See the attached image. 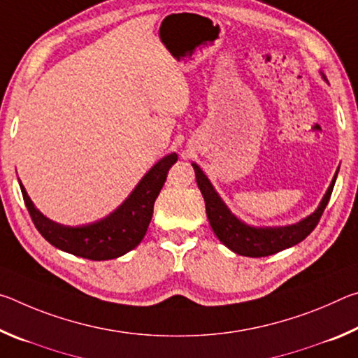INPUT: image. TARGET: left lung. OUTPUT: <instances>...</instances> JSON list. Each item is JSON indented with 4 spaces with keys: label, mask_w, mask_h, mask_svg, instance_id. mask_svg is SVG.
<instances>
[{
    "label": "left lung",
    "mask_w": 358,
    "mask_h": 358,
    "mask_svg": "<svg viewBox=\"0 0 358 358\" xmlns=\"http://www.w3.org/2000/svg\"><path fill=\"white\" fill-rule=\"evenodd\" d=\"M194 171H196V180L197 186L201 189L203 201H205V210H207V216L210 221V226L216 234V237L220 238L222 245H226L229 250L240 254V256L248 257H265L270 254L280 252L286 248L294 246L300 243L301 240H305L310 235L314 227L317 226L320 217H322L324 210L327 203L330 201L333 186H335L336 175L333 178L329 191L320 202L319 208L314 211L311 216H308L306 220L300 221L299 224L287 227H275V229H254L246 226L241 221H238L230 211L227 210L226 205L217 196L213 186L205 177L201 167L197 164H192Z\"/></svg>",
    "instance_id": "obj_1"
}]
</instances>
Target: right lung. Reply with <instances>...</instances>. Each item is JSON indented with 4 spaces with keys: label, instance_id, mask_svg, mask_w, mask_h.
<instances>
[{
    "label": "right lung",
    "instance_id": "right-lung-1",
    "mask_svg": "<svg viewBox=\"0 0 358 358\" xmlns=\"http://www.w3.org/2000/svg\"><path fill=\"white\" fill-rule=\"evenodd\" d=\"M178 156L172 153L151 167L123 205L104 220L80 227H66L53 222L34 208L25 187L22 196L36 229L58 250L90 260H107L123 256L141 243L153 216L156 197L166 183L167 172Z\"/></svg>",
    "mask_w": 358,
    "mask_h": 358
}]
</instances>
